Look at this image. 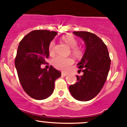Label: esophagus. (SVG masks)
Masks as SVG:
<instances>
[{
	"label": "esophagus",
	"instance_id": "obj_1",
	"mask_svg": "<svg viewBox=\"0 0 127 127\" xmlns=\"http://www.w3.org/2000/svg\"><path fill=\"white\" fill-rule=\"evenodd\" d=\"M61 75H62L63 76H66L67 75V73H66V72H63L62 73H61Z\"/></svg>",
	"mask_w": 127,
	"mask_h": 127
}]
</instances>
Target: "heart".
Masks as SVG:
<instances>
[{
    "label": "heart",
    "instance_id": "obj_1",
    "mask_svg": "<svg viewBox=\"0 0 127 127\" xmlns=\"http://www.w3.org/2000/svg\"><path fill=\"white\" fill-rule=\"evenodd\" d=\"M63 40L66 43V45L71 48V52L76 57H79L82 55V49L77 46V40L72 35H66L63 37ZM55 42L52 41L49 45V51L51 55L55 53ZM74 61L70 57H63V56H56L53 59L52 64L54 67L56 69L63 71L67 70L71 65L73 64Z\"/></svg>",
    "mask_w": 127,
    "mask_h": 127
}]
</instances>
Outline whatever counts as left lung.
<instances>
[{"instance_id": "8db88e82", "label": "left lung", "mask_w": 127, "mask_h": 127, "mask_svg": "<svg viewBox=\"0 0 127 127\" xmlns=\"http://www.w3.org/2000/svg\"><path fill=\"white\" fill-rule=\"evenodd\" d=\"M73 33L84 40L86 50L77 64L83 75L76 76L77 81L70 86L69 90L76 100L88 101L96 96L104 86L110 69V59L107 46L96 35L88 32Z\"/></svg>"}]
</instances>
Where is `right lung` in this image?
<instances>
[{
	"instance_id": "right-lung-1",
	"label": "right lung",
	"mask_w": 127,
	"mask_h": 127,
	"mask_svg": "<svg viewBox=\"0 0 127 127\" xmlns=\"http://www.w3.org/2000/svg\"><path fill=\"white\" fill-rule=\"evenodd\" d=\"M58 34L45 30L30 32L21 40L17 52L15 65L23 90L36 100L50 97L55 88V81L61 72L50 66L49 70L41 68V64L50 55L49 45Z\"/></svg>"
}]
</instances>
